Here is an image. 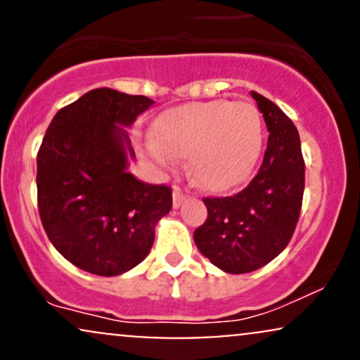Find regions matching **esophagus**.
<instances>
[{
  "instance_id": "esophagus-1",
  "label": "esophagus",
  "mask_w": 360,
  "mask_h": 360,
  "mask_svg": "<svg viewBox=\"0 0 360 360\" xmlns=\"http://www.w3.org/2000/svg\"><path fill=\"white\" fill-rule=\"evenodd\" d=\"M188 201V194L181 191V188H174V193H172V206L174 208H179L181 205Z\"/></svg>"
}]
</instances>
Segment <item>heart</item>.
<instances>
[{"label":"heart","mask_w":360,"mask_h":360,"mask_svg":"<svg viewBox=\"0 0 360 360\" xmlns=\"http://www.w3.org/2000/svg\"><path fill=\"white\" fill-rule=\"evenodd\" d=\"M157 162L171 166L188 157L203 188L226 191L242 184L257 164L264 140L259 108L247 101L213 100L177 106L160 115L154 127Z\"/></svg>","instance_id":"obj_1"}]
</instances>
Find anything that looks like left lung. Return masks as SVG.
<instances>
[{
	"instance_id": "1",
	"label": "left lung",
	"mask_w": 360,
	"mask_h": 360,
	"mask_svg": "<svg viewBox=\"0 0 360 360\" xmlns=\"http://www.w3.org/2000/svg\"><path fill=\"white\" fill-rule=\"evenodd\" d=\"M250 94L269 131L262 164L240 193L203 198L208 218L193 235L201 254L230 274L260 269L286 249L304 191V160L295 123L262 94Z\"/></svg>"
}]
</instances>
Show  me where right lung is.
<instances>
[{
	"label": "right lung",
	"instance_id": "obj_1",
	"mask_svg": "<svg viewBox=\"0 0 360 360\" xmlns=\"http://www.w3.org/2000/svg\"><path fill=\"white\" fill-rule=\"evenodd\" d=\"M152 105L110 88L89 91L57 111L37 154L45 233L62 257L91 274L118 276L142 262L157 221L172 208L169 186L127 172L135 152L123 127Z\"/></svg>",
	"mask_w": 360,
	"mask_h": 360
}]
</instances>
